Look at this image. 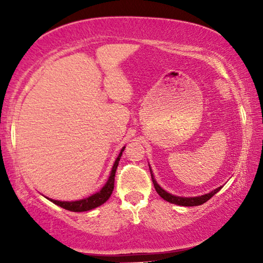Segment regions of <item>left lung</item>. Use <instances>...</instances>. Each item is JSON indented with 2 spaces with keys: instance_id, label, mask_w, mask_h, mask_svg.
I'll use <instances>...</instances> for the list:
<instances>
[{
  "instance_id": "left-lung-1",
  "label": "left lung",
  "mask_w": 263,
  "mask_h": 263,
  "mask_svg": "<svg viewBox=\"0 0 263 263\" xmlns=\"http://www.w3.org/2000/svg\"><path fill=\"white\" fill-rule=\"evenodd\" d=\"M148 166H149V164H148ZM149 171H151V176H152V181H153L154 188H156L157 193L159 194L160 197H163V199L166 200L167 202L174 203V204H178V206H185V207L200 206V204L207 202V201L210 200L212 196L215 195V194H217L219 190L221 189V186H219V188L212 190L211 193L204 194V195H201V196H194V197L176 196V195H172V194H170V193H167L166 190H164L159 184H158L157 181H156V178H154L153 171H152V168H151V166H149Z\"/></svg>"
}]
</instances>
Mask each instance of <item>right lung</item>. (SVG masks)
Instances as JSON below:
<instances>
[{
  "instance_id": "add662e5",
  "label": "right lung",
  "mask_w": 263,
  "mask_h": 263,
  "mask_svg": "<svg viewBox=\"0 0 263 263\" xmlns=\"http://www.w3.org/2000/svg\"><path fill=\"white\" fill-rule=\"evenodd\" d=\"M125 147L121 149L120 154L115 160L114 166L111 168L110 176L107 178V181L102 189L99 190L98 193L93 194V195L86 197V199H81V200H77V201H59V200H52V199H48L53 202L57 206L64 208L67 211H71V212H86V211H91L93 208L102 206L104 202H106L109 200V197L111 196L114 190V183H115V174H116V168L118 166V161H120L121 157H122V152H123Z\"/></svg>"
}]
</instances>
